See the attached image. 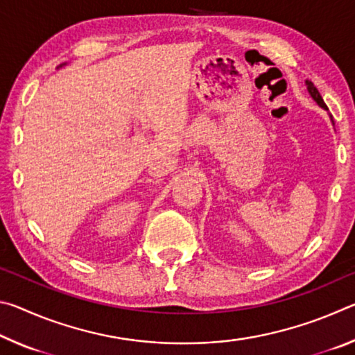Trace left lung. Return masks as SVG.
Masks as SVG:
<instances>
[{
  "instance_id": "obj_1",
  "label": "left lung",
  "mask_w": 355,
  "mask_h": 355,
  "mask_svg": "<svg viewBox=\"0 0 355 355\" xmlns=\"http://www.w3.org/2000/svg\"><path fill=\"white\" fill-rule=\"evenodd\" d=\"M305 84H307L309 92H310L311 97H313V100L316 101V103L320 105L321 107H324V110H327V106H326V103H324V100H322V97H321V94L318 92V89L315 87V84L311 83V81H305Z\"/></svg>"
}]
</instances>
